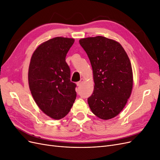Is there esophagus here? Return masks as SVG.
<instances>
[{
    "label": "esophagus",
    "mask_w": 160,
    "mask_h": 160,
    "mask_svg": "<svg viewBox=\"0 0 160 160\" xmlns=\"http://www.w3.org/2000/svg\"><path fill=\"white\" fill-rule=\"evenodd\" d=\"M83 82H84V79H81L78 82V83H77V86H81L82 85H83Z\"/></svg>",
    "instance_id": "obj_1"
}]
</instances>
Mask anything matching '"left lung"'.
Instances as JSON below:
<instances>
[{"label": "left lung", "mask_w": 160, "mask_h": 160, "mask_svg": "<svg viewBox=\"0 0 160 160\" xmlns=\"http://www.w3.org/2000/svg\"><path fill=\"white\" fill-rule=\"evenodd\" d=\"M93 69V93L88 99L92 112L101 119L117 116L132 93L133 72L130 60L119 42L102 36L79 40Z\"/></svg>", "instance_id": "left-lung-1"}]
</instances>
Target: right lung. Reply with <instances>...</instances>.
<instances>
[{"mask_svg":"<svg viewBox=\"0 0 160 160\" xmlns=\"http://www.w3.org/2000/svg\"><path fill=\"white\" fill-rule=\"evenodd\" d=\"M74 38L55 37L42 42L32 53L28 80L32 98L43 113L54 119L68 114L76 99V84L70 80L65 61Z\"/></svg>","mask_w":160,"mask_h":160,"instance_id":"right-lung-1","label":"right lung"}]
</instances>
